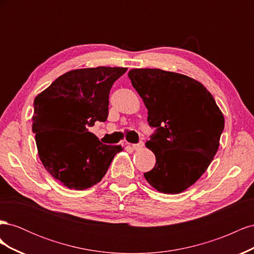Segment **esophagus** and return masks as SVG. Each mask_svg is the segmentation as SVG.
Listing matches in <instances>:
<instances>
[{"label": "esophagus", "mask_w": 254, "mask_h": 254, "mask_svg": "<svg viewBox=\"0 0 254 254\" xmlns=\"http://www.w3.org/2000/svg\"><path fill=\"white\" fill-rule=\"evenodd\" d=\"M144 146V143L143 142H139L137 144H132V148L137 150V149H141Z\"/></svg>", "instance_id": "34e87169"}]
</instances>
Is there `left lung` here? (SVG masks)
Segmentation results:
<instances>
[{"mask_svg":"<svg viewBox=\"0 0 254 254\" xmlns=\"http://www.w3.org/2000/svg\"><path fill=\"white\" fill-rule=\"evenodd\" d=\"M128 77L148 110V124L157 128L145 144L157 160L145 179L160 193L179 194L200 178L216 155L224 114L203 84L187 75L132 68Z\"/></svg>","mask_w":254,"mask_h":254,"instance_id":"left-lung-1","label":"left lung"}]
</instances>
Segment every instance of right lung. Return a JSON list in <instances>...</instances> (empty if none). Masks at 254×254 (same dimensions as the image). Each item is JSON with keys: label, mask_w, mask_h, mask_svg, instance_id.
<instances>
[{"label": "right lung", "mask_w": 254, "mask_h": 254, "mask_svg": "<svg viewBox=\"0 0 254 254\" xmlns=\"http://www.w3.org/2000/svg\"><path fill=\"white\" fill-rule=\"evenodd\" d=\"M127 67L97 66L64 73L34 101L38 155L53 178L68 189H90L103 179L121 145H105L88 126L108 118L112 84Z\"/></svg>", "instance_id": "1"}]
</instances>
